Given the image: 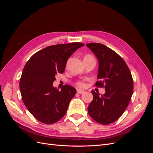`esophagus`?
I'll use <instances>...</instances> for the list:
<instances>
[{
  "label": "esophagus",
  "instance_id": "34e87169",
  "mask_svg": "<svg viewBox=\"0 0 153 153\" xmlns=\"http://www.w3.org/2000/svg\"><path fill=\"white\" fill-rule=\"evenodd\" d=\"M77 92H78V94H80L85 93V92L81 89H77Z\"/></svg>",
  "mask_w": 153,
  "mask_h": 153
}]
</instances>
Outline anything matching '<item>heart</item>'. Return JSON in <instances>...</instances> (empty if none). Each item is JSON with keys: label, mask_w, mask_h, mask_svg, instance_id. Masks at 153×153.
Listing matches in <instances>:
<instances>
[{"label": "heart", "mask_w": 153, "mask_h": 153, "mask_svg": "<svg viewBox=\"0 0 153 153\" xmlns=\"http://www.w3.org/2000/svg\"><path fill=\"white\" fill-rule=\"evenodd\" d=\"M78 85H79V86H80V87H84L85 86V84L84 82H79L78 84Z\"/></svg>", "instance_id": "b5f03b06"}]
</instances>
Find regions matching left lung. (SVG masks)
Instances as JSON below:
<instances>
[{"label": "left lung", "mask_w": 153, "mask_h": 153, "mask_svg": "<svg viewBox=\"0 0 153 153\" xmlns=\"http://www.w3.org/2000/svg\"><path fill=\"white\" fill-rule=\"evenodd\" d=\"M98 60L99 66L96 86L105 85V93L92 91L93 100L87 110L90 116L101 124H109L121 116L130 101L133 81L130 71L121 57L101 43L86 44Z\"/></svg>", "instance_id": "1"}]
</instances>
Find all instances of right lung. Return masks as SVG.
<instances>
[{
  "label": "right lung",
  "mask_w": 153,
  "mask_h": 153,
  "mask_svg": "<svg viewBox=\"0 0 153 153\" xmlns=\"http://www.w3.org/2000/svg\"><path fill=\"white\" fill-rule=\"evenodd\" d=\"M84 45L72 43L49 46L34 53L26 63L20 81L22 98L39 121L53 124L66 114L76 91L65 85L59 91L53 82L57 73H64L69 57Z\"/></svg>",
  "instance_id": "obj_1"
}]
</instances>
